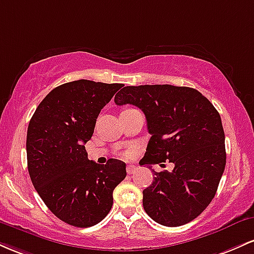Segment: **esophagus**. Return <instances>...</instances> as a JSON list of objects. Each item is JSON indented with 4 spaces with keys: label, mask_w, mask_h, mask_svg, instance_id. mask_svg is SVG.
<instances>
[{
    "label": "esophagus",
    "mask_w": 254,
    "mask_h": 254,
    "mask_svg": "<svg viewBox=\"0 0 254 254\" xmlns=\"http://www.w3.org/2000/svg\"><path fill=\"white\" fill-rule=\"evenodd\" d=\"M137 170V167L135 165H127V172L129 174H132V173H135V171Z\"/></svg>",
    "instance_id": "esophagus-1"
}]
</instances>
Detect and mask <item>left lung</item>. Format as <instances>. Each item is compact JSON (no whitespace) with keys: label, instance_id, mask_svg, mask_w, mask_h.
<instances>
[{"label":"left lung","instance_id":"obj_1","mask_svg":"<svg viewBox=\"0 0 254 254\" xmlns=\"http://www.w3.org/2000/svg\"><path fill=\"white\" fill-rule=\"evenodd\" d=\"M115 103L135 105L147 118L151 137L139 165L174 164L172 172L153 171L145 212L162 226L191 222L215 197L226 167L220 113L197 89L172 84L127 86Z\"/></svg>","mask_w":254,"mask_h":254}]
</instances>
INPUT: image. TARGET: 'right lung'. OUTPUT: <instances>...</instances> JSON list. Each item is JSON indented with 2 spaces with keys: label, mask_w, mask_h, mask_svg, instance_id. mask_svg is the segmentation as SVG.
<instances>
[{
  "label": "right lung",
  "mask_w": 254,
  "mask_h": 254,
  "mask_svg": "<svg viewBox=\"0 0 254 254\" xmlns=\"http://www.w3.org/2000/svg\"><path fill=\"white\" fill-rule=\"evenodd\" d=\"M122 83L77 80L52 89L32 116L26 150L32 184L63 222L87 228L100 222L113 204V190L124 178L123 161L88 160L84 144L95 122Z\"/></svg>",
  "instance_id": "1"
}]
</instances>
